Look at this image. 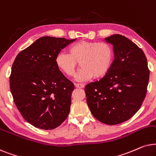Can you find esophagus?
Listing matches in <instances>:
<instances>
[{
  "label": "esophagus",
  "mask_w": 156,
  "mask_h": 156,
  "mask_svg": "<svg viewBox=\"0 0 156 156\" xmlns=\"http://www.w3.org/2000/svg\"><path fill=\"white\" fill-rule=\"evenodd\" d=\"M75 87H76V88H83L85 87V85L82 83H75Z\"/></svg>",
  "instance_id": "obj_1"
}]
</instances>
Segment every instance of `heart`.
Masks as SVG:
<instances>
[{"mask_svg": "<svg viewBox=\"0 0 156 156\" xmlns=\"http://www.w3.org/2000/svg\"><path fill=\"white\" fill-rule=\"evenodd\" d=\"M113 59L111 45L105 42L81 41L69 48V53H60L55 58L58 68L68 76H73L78 66L82 69L77 73V81H86L94 77L103 78L109 71Z\"/></svg>", "mask_w": 156, "mask_h": 156, "instance_id": "b5f03b06", "label": "heart"}]
</instances>
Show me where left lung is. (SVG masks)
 <instances>
[{
    "label": "left lung",
    "instance_id": "obj_1",
    "mask_svg": "<svg viewBox=\"0 0 156 156\" xmlns=\"http://www.w3.org/2000/svg\"><path fill=\"white\" fill-rule=\"evenodd\" d=\"M113 45L114 60L108 73L85 87L93 115L108 125L132 118L146 98L150 70L143 51L121 35L105 38Z\"/></svg>",
    "mask_w": 156,
    "mask_h": 156
}]
</instances>
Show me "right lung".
Listing matches in <instances>:
<instances>
[{"instance_id":"1","label":"right lung","mask_w":156,"mask_h":156,"mask_svg":"<svg viewBox=\"0 0 156 156\" xmlns=\"http://www.w3.org/2000/svg\"><path fill=\"white\" fill-rule=\"evenodd\" d=\"M75 41L41 37L20 51L13 62L10 92L21 115L35 127L54 129L69 114L74 85L58 68L55 58Z\"/></svg>"}]
</instances>
